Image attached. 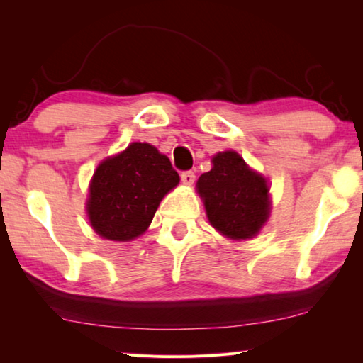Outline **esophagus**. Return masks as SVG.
<instances>
[{
    "label": "esophagus",
    "mask_w": 363,
    "mask_h": 363,
    "mask_svg": "<svg viewBox=\"0 0 363 363\" xmlns=\"http://www.w3.org/2000/svg\"><path fill=\"white\" fill-rule=\"evenodd\" d=\"M181 181L187 186H192L195 182V173L194 171H184V173H181Z\"/></svg>",
    "instance_id": "esophagus-1"
}]
</instances>
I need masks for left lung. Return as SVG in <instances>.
<instances>
[{
  "mask_svg": "<svg viewBox=\"0 0 363 363\" xmlns=\"http://www.w3.org/2000/svg\"><path fill=\"white\" fill-rule=\"evenodd\" d=\"M196 189L206 216L223 235L240 240L255 237L269 218V187L237 152L213 158V168L200 176Z\"/></svg>",
  "mask_w": 363,
  "mask_h": 363,
  "instance_id": "obj_1",
  "label": "left lung"
}]
</instances>
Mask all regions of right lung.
<instances>
[{
	"label": "right lung",
	"mask_w": 363,
	"mask_h": 363,
	"mask_svg": "<svg viewBox=\"0 0 363 363\" xmlns=\"http://www.w3.org/2000/svg\"><path fill=\"white\" fill-rule=\"evenodd\" d=\"M179 184V174L150 144L133 143L104 160L89 186L88 216L102 238L130 242L150 225L160 201Z\"/></svg>",
	"instance_id": "add662e5"
}]
</instances>
